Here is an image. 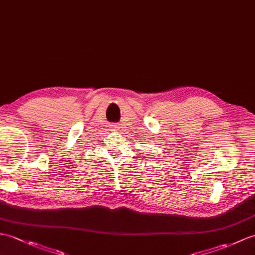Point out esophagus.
Here are the masks:
<instances>
[{
    "instance_id": "34e87169",
    "label": "esophagus",
    "mask_w": 255,
    "mask_h": 255,
    "mask_svg": "<svg viewBox=\"0 0 255 255\" xmlns=\"http://www.w3.org/2000/svg\"><path fill=\"white\" fill-rule=\"evenodd\" d=\"M113 129H115V130H117V129H118V127H117V126H115V125H114V126H113Z\"/></svg>"
}]
</instances>
